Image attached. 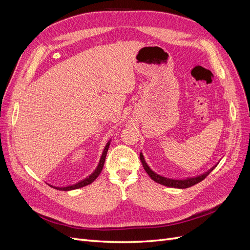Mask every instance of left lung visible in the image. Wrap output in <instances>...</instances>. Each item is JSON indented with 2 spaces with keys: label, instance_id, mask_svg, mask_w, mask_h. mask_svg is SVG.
Segmentation results:
<instances>
[{
  "label": "left lung",
  "instance_id": "obj_1",
  "mask_svg": "<svg viewBox=\"0 0 250 250\" xmlns=\"http://www.w3.org/2000/svg\"><path fill=\"white\" fill-rule=\"evenodd\" d=\"M140 158H141V162L144 169L147 172L148 175L151 177V179H153L155 183L157 184H161L163 186L166 187H170V188H190L192 186H195L196 184L200 183L201 180H203L206 178L208 174L213 171L216 167L217 165H215L213 168H210L208 171L204 172L203 174H200L198 176H194V177H188L185 179H174V178H169V177H165L163 175H160V174H157L156 172H154L152 169H151L148 164L146 163L145 158H144L143 153H140Z\"/></svg>",
  "mask_w": 250,
  "mask_h": 250
}]
</instances>
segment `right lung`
Here are the masks:
<instances>
[{
    "instance_id": "right-lung-1",
    "label": "right lung",
    "mask_w": 250,
    "mask_h": 250,
    "mask_svg": "<svg viewBox=\"0 0 250 250\" xmlns=\"http://www.w3.org/2000/svg\"><path fill=\"white\" fill-rule=\"evenodd\" d=\"M109 145H110V140L107 142L106 145H105L104 147V150L102 152V155L100 157V161H99V164H98L97 168L95 169V171L90 174L89 176H87L86 178L82 179L80 181H78V183L74 184V185H71V186H66V187H55V186H52V185H49L50 187L54 188H57V190H60V191H72V190H76V188H82V187H85L89 184H92L93 181L99 176V174L101 173L102 169H103V166H104V163H105V158H106V154H107V151H108V148H109Z\"/></svg>"
}]
</instances>
